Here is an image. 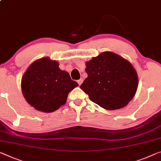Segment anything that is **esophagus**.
<instances>
[{"label":"esophagus","instance_id":"1","mask_svg":"<svg viewBox=\"0 0 161 161\" xmlns=\"http://www.w3.org/2000/svg\"><path fill=\"white\" fill-rule=\"evenodd\" d=\"M82 81H83V80H82V79H80V80H79L77 81V82H78V84H79V85H81V84L82 83Z\"/></svg>","mask_w":161,"mask_h":161}]
</instances>
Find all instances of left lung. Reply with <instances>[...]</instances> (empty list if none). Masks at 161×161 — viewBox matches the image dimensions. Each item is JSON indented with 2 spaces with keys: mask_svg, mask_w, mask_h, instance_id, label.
Returning a JSON list of instances; mask_svg holds the SVG:
<instances>
[{
  "mask_svg": "<svg viewBox=\"0 0 161 161\" xmlns=\"http://www.w3.org/2000/svg\"><path fill=\"white\" fill-rule=\"evenodd\" d=\"M85 71L87 77L80 88L106 110L126 106L137 90L138 76L133 66L113 52H103L86 62Z\"/></svg>",
  "mask_w": 161,
  "mask_h": 161,
  "instance_id": "8db88e82",
  "label": "left lung"
}]
</instances>
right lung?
<instances>
[{
	"label": "right lung",
	"instance_id": "1",
	"mask_svg": "<svg viewBox=\"0 0 161 161\" xmlns=\"http://www.w3.org/2000/svg\"><path fill=\"white\" fill-rule=\"evenodd\" d=\"M56 61L45 57L33 62L21 79V91L31 106L51 113L66 103L69 93L79 85L58 67Z\"/></svg>",
	"mask_w": 161,
	"mask_h": 161
}]
</instances>
